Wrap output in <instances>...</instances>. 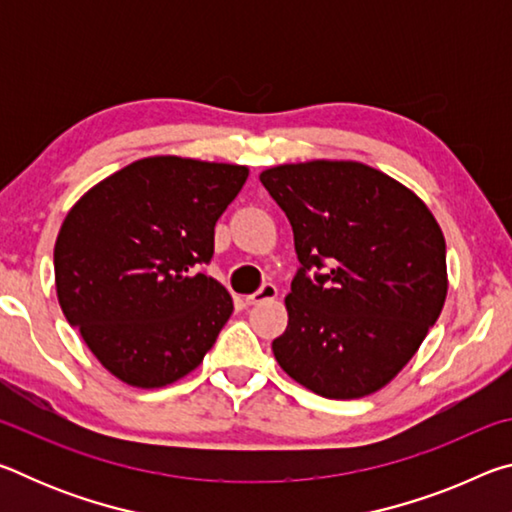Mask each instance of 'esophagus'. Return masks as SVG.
Here are the masks:
<instances>
[{"label": "esophagus", "instance_id": "esophagus-1", "mask_svg": "<svg viewBox=\"0 0 512 512\" xmlns=\"http://www.w3.org/2000/svg\"><path fill=\"white\" fill-rule=\"evenodd\" d=\"M273 298H277V287L273 282H264L262 289H257L255 293L246 296V302H248V305H259V302H266V300H273Z\"/></svg>", "mask_w": 512, "mask_h": 512}]
</instances>
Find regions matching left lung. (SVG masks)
<instances>
[{
	"mask_svg": "<svg viewBox=\"0 0 512 512\" xmlns=\"http://www.w3.org/2000/svg\"><path fill=\"white\" fill-rule=\"evenodd\" d=\"M259 180L287 214L300 259L277 363L329 400L379 391L443 311V230L411 189L361 162L280 164Z\"/></svg>",
	"mask_w": 512,
	"mask_h": 512,
	"instance_id": "8db88e82",
	"label": "left lung"
}]
</instances>
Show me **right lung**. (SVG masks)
<instances>
[{"mask_svg": "<svg viewBox=\"0 0 512 512\" xmlns=\"http://www.w3.org/2000/svg\"><path fill=\"white\" fill-rule=\"evenodd\" d=\"M248 167L153 155L81 196L60 225L54 273L60 309L101 366L137 388L198 368L232 314V298L198 271L214 225Z\"/></svg>", "mask_w": 512, "mask_h": 512, "instance_id": "obj_1", "label": "right lung"}]
</instances>
